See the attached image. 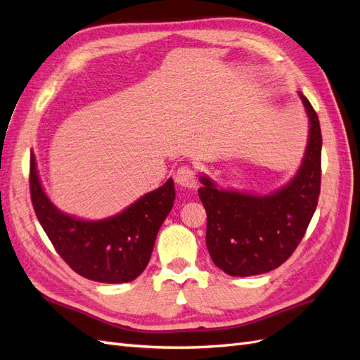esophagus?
Here are the masks:
<instances>
[{"label":"esophagus","mask_w":360,"mask_h":360,"mask_svg":"<svg viewBox=\"0 0 360 360\" xmlns=\"http://www.w3.org/2000/svg\"><path fill=\"white\" fill-rule=\"evenodd\" d=\"M174 179H176L179 186L193 188L196 186V172L193 170L190 165H182V167H179L176 173H174Z\"/></svg>","instance_id":"34e87169"}]
</instances>
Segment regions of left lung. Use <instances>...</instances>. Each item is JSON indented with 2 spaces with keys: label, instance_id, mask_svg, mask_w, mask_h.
I'll return each instance as SVG.
<instances>
[{
  "label": "left lung",
  "instance_id": "8db88e82",
  "mask_svg": "<svg viewBox=\"0 0 360 360\" xmlns=\"http://www.w3.org/2000/svg\"><path fill=\"white\" fill-rule=\"evenodd\" d=\"M306 106L310 132L306 156L288 186L271 196H254L217 188L208 178L199 198L207 211V248L217 268L233 276L259 275L276 269L297 250L315 213L321 191L319 118Z\"/></svg>",
  "mask_w": 360,
  "mask_h": 360
}]
</instances>
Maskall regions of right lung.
Here are the masks:
<instances>
[{
	"instance_id": "obj_1",
	"label": "right lung",
	"mask_w": 360,
	"mask_h": 360,
	"mask_svg": "<svg viewBox=\"0 0 360 360\" xmlns=\"http://www.w3.org/2000/svg\"><path fill=\"white\" fill-rule=\"evenodd\" d=\"M30 195L36 217L63 262L88 280L117 284L135 280L146 269L156 234L173 207L174 186L170 178L123 213L88 222L63 214L51 204L32 153Z\"/></svg>"
}]
</instances>
